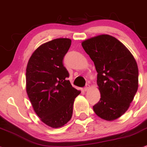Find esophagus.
I'll list each match as a JSON object with an SVG mask.
<instances>
[{
	"mask_svg": "<svg viewBox=\"0 0 147 147\" xmlns=\"http://www.w3.org/2000/svg\"><path fill=\"white\" fill-rule=\"evenodd\" d=\"M89 88H90V86H89V84H87V85H86L85 87H84V91H88V90H89Z\"/></svg>",
	"mask_w": 147,
	"mask_h": 147,
	"instance_id": "1",
	"label": "esophagus"
}]
</instances>
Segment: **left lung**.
Returning a JSON list of instances; mask_svg holds the SVG:
<instances>
[{
	"label": "left lung",
	"mask_w": 147,
	"mask_h": 147,
	"mask_svg": "<svg viewBox=\"0 0 147 147\" xmlns=\"http://www.w3.org/2000/svg\"><path fill=\"white\" fill-rule=\"evenodd\" d=\"M94 63L100 99L93 107L96 114L112 121L128 110L138 88V68L135 58L113 36L102 34L82 42Z\"/></svg>",
	"instance_id": "obj_1"
}]
</instances>
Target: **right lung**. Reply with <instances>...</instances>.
<instances>
[{
    "label": "right lung",
    "mask_w": 147,
    "mask_h": 147,
    "mask_svg": "<svg viewBox=\"0 0 147 147\" xmlns=\"http://www.w3.org/2000/svg\"><path fill=\"white\" fill-rule=\"evenodd\" d=\"M71 40L57 38L41 45L32 53L26 69V91L40 120L59 128L71 120L75 98L80 91L67 80L69 74L63 58Z\"/></svg>",
    "instance_id": "1"
}]
</instances>
